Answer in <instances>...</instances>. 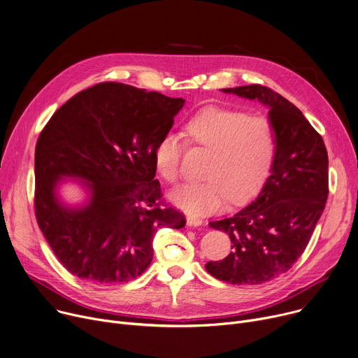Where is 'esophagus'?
Returning a JSON list of instances; mask_svg holds the SVG:
<instances>
[{"mask_svg":"<svg viewBox=\"0 0 358 358\" xmlns=\"http://www.w3.org/2000/svg\"><path fill=\"white\" fill-rule=\"evenodd\" d=\"M186 222H187L189 227H201V225L203 224L202 219L195 217V216H187V217H186Z\"/></svg>","mask_w":358,"mask_h":358,"instance_id":"obj_1","label":"esophagus"}]
</instances>
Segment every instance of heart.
<instances>
[{
  "label": "heart",
  "mask_w": 358,
  "mask_h": 358,
  "mask_svg": "<svg viewBox=\"0 0 358 358\" xmlns=\"http://www.w3.org/2000/svg\"><path fill=\"white\" fill-rule=\"evenodd\" d=\"M189 139L212 150L206 182L185 183L171 192V199L187 213L208 215L222 209L228 199H252L264 186L277 152V133L261 116L236 110L206 107L185 126ZM183 150L180 137L166 133L155 149L156 171L169 182L179 176Z\"/></svg>",
  "instance_id": "obj_1"
}]
</instances>
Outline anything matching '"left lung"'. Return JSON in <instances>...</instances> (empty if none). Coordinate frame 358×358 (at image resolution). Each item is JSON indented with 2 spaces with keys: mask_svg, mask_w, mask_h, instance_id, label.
Masks as SVG:
<instances>
[{
  "mask_svg": "<svg viewBox=\"0 0 358 358\" xmlns=\"http://www.w3.org/2000/svg\"><path fill=\"white\" fill-rule=\"evenodd\" d=\"M221 92L268 107L277 133L271 175L252 203L213 221L210 228L229 235L232 252L206 264L219 281L257 285L287 272L311 239L328 196V155L322 137L281 94L261 85Z\"/></svg>",
  "mask_w": 358,
  "mask_h": 358,
  "instance_id": "left-lung-1",
  "label": "left lung"
}]
</instances>
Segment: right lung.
<instances>
[{
    "label": "right lung",
    "mask_w": 358,
    "mask_h": 358,
    "mask_svg": "<svg viewBox=\"0 0 358 358\" xmlns=\"http://www.w3.org/2000/svg\"><path fill=\"white\" fill-rule=\"evenodd\" d=\"M183 99L122 83H100L63 104L36 146V216L64 268L92 284H120L142 275L162 227L180 229L185 216L159 206L155 149L169 133ZM70 178L83 203L59 195Z\"/></svg>",
    "instance_id": "1"
}]
</instances>
